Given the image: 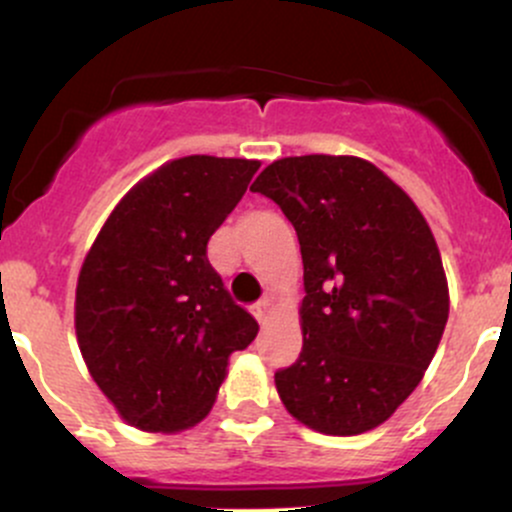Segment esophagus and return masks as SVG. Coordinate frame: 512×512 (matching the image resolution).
Wrapping results in <instances>:
<instances>
[{"label": "esophagus", "instance_id": "esophagus-1", "mask_svg": "<svg viewBox=\"0 0 512 512\" xmlns=\"http://www.w3.org/2000/svg\"><path fill=\"white\" fill-rule=\"evenodd\" d=\"M274 296L269 294V296H265V299L262 301H257L255 306H252V316L257 318V323H267V320H272V316H274Z\"/></svg>", "mask_w": 512, "mask_h": 512}]
</instances>
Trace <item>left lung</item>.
<instances>
[{
  "label": "left lung",
  "instance_id": "1",
  "mask_svg": "<svg viewBox=\"0 0 512 512\" xmlns=\"http://www.w3.org/2000/svg\"><path fill=\"white\" fill-rule=\"evenodd\" d=\"M250 192L296 228L303 350L274 374L284 408L323 435L379 428L430 367L449 316L435 235L413 199L355 155L274 160Z\"/></svg>",
  "mask_w": 512,
  "mask_h": 512
}]
</instances>
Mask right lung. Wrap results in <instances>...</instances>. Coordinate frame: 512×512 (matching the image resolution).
Listing matches in <instances>:
<instances>
[{
    "label": "right lung",
    "mask_w": 512,
    "mask_h": 512,
    "mask_svg": "<svg viewBox=\"0 0 512 512\" xmlns=\"http://www.w3.org/2000/svg\"><path fill=\"white\" fill-rule=\"evenodd\" d=\"M260 160L187 155L133 184L84 257L75 333L89 376L143 432H182L211 413L228 359L255 340L206 245Z\"/></svg>",
    "instance_id": "add662e5"
}]
</instances>
